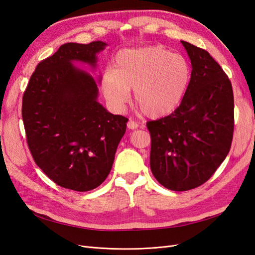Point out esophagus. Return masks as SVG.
Here are the masks:
<instances>
[{
  "mask_svg": "<svg viewBox=\"0 0 255 255\" xmlns=\"http://www.w3.org/2000/svg\"><path fill=\"white\" fill-rule=\"evenodd\" d=\"M127 126H128V128H129V129H136L138 127H139L137 122H135L134 120H130V119L128 121Z\"/></svg>",
  "mask_w": 255,
  "mask_h": 255,
  "instance_id": "1",
  "label": "esophagus"
}]
</instances>
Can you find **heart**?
Masks as SVG:
<instances>
[{
  "label": "heart",
  "instance_id": "obj_1",
  "mask_svg": "<svg viewBox=\"0 0 255 255\" xmlns=\"http://www.w3.org/2000/svg\"><path fill=\"white\" fill-rule=\"evenodd\" d=\"M191 70L188 61L159 45L127 49L101 79V89L113 109L121 111L134 89L135 106L156 119L175 111L186 94Z\"/></svg>",
  "mask_w": 255,
  "mask_h": 255
}]
</instances>
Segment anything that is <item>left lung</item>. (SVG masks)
I'll use <instances>...</instances> for the list:
<instances>
[{"label": "left lung", "mask_w": 255, "mask_h": 255, "mask_svg": "<svg viewBox=\"0 0 255 255\" xmlns=\"http://www.w3.org/2000/svg\"><path fill=\"white\" fill-rule=\"evenodd\" d=\"M191 63L188 88L167 117L146 123L150 166L164 187L185 191L205 183L226 159L233 139L232 84L207 51L181 41Z\"/></svg>", "instance_id": "1"}]
</instances>
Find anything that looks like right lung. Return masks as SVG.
Returning <instances> with one entry per match:
<instances>
[{"mask_svg":"<svg viewBox=\"0 0 255 255\" xmlns=\"http://www.w3.org/2000/svg\"><path fill=\"white\" fill-rule=\"evenodd\" d=\"M103 41L69 42L40 61L22 99L26 140L37 166L59 186L88 191L112 170L128 118L98 102V84L75 67L96 69ZM101 78L99 79V82Z\"/></svg>","mask_w":255,"mask_h":255,"instance_id":"add662e5","label":"right lung"}]
</instances>
